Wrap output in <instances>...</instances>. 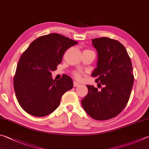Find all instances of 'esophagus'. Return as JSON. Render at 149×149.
Segmentation results:
<instances>
[{
    "instance_id": "obj_1",
    "label": "esophagus",
    "mask_w": 149,
    "mask_h": 149,
    "mask_svg": "<svg viewBox=\"0 0 149 149\" xmlns=\"http://www.w3.org/2000/svg\"><path fill=\"white\" fill-rule=\"evenodd\" d=\"M80 86V84L79 83H77L76 81H74V87H77V86Z\"/></svg>"
}]
</instances>
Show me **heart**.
<instances>
[{"instance_id":"heart-1","label":"heart","mask_w":149,"mask_h":149,"mask_svg":"<svg viewBox=\"0 0 149 149\" xmlns=\"http://www.w3.org/2000/svg\"><path fill=\"white\" fill-rule=\"evenodd\" d=\"M74 77L76 78L77 79H79V80L81 79L82 76H81V74L80 72H75L74 73Z\"/></svg>"}]
</instances>
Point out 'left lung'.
<instances>
[{
	"label": "left lung",
	"mask_w": 149,
	"mask_h": 149,
	"mask_svg": "<svg viewBox=\"0 0 149 149\" xmlns=\"http://www.w3.org/2000/svg\"><path fill=\"white\" fill-rule=\"evenodd\" d=\"M92 41L98 58L91 76L96 77V83L103 87L98 91L86 85L88 94L81 104L94 119L108 120L117 116L128 104L134 79L132 61L126 48L117 40L102 37Z\"/></svg>",
	"instance_id": "left-lung-1"
}]
</instances>
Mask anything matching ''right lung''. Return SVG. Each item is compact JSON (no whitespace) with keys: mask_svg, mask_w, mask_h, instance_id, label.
Here are the masks:
<instances>
[{"mask_svg":"<svg viewBox=\"0 0 149 149\" xmlns=\"http://www.w3.org/2000/svg\"><path fill=\"white\" fill-rule=\"evenodd\" d=\"M77 43L52 33L38 38L23 53L13 77V87L25 111L41 117L58 107L63 94L73 88V81L67 75L53 80L51 72L57 68L68 49Z\"/></svg>","mask_w":149,"mask_h":149,"instance_id":"add662e5","label":"right lung"}]
</instances>
